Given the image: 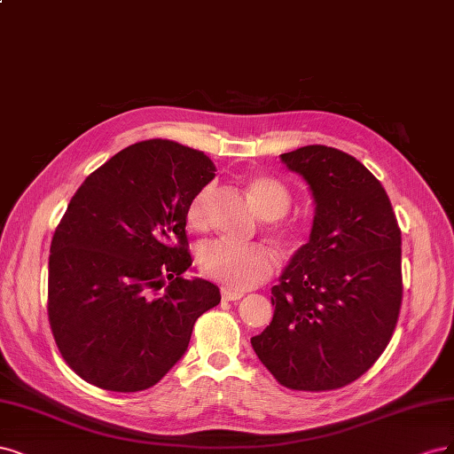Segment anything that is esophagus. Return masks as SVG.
I'll return each mask as SVG.
<instances>
[{
  "label": "esophagus",
  "instance_id": "34e87169",
  "mask_svg": "<svg viewBox=\"0 0 454 454\" xmlns=\"http://www.w3.org/2000/svg\"><path fill=\"white\" fill-rule=\"evenodd\" d=\"M243 298V294L241 292H231V290H223V300L224 301H238V300H241Z\"/></svg>",
  "mask_w": 454,
  "mask_h": 454
}]
</instances>
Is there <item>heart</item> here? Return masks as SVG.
Masks as SVG:
<instances>
[{"mask_svg":"<svg viewBox=\"0 0 454 454\" xmlns=\"http://www.w3.org/2000/svg\"><path fill=\"white\" fill-rule=\"evenodd\" d=\"M247 188L251 192L256 211L273 221L283 216L290 203V188L271 177V175H254L247 181ZM215 186L211 183L196 190L186 206V224L192 230H206L209 226V207L213 200ZM277 231L288 238L294 233V228L279 223ZM201 273L211 281L221 283L223 286L243 292L264 283L279 264V256L271 247L264 243H236L230 239H215L201 247L198 254Z\"/></svg>","mask_w":454,"mask_h":454,"instance_id":"obj_1","label":"heart"}]
</instances>
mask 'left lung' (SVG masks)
<instances>
[{"instance_id":"1","label":"left lung","mask_w":454,"mask_h":454,"mask_svg":"<svg viewBox=\"0 0 454 454\" xmlns=\"http://www.w3.org/2000/svg\"><path fill=\"white\" fill-rule=\"evenodd\" d=\"M315 198L311 238L271 288L273 320L251 340L290 390L347 387L383 355L398 325L402 231L368 168L325 145L281 154Z\"/></svg>"}]
</instances>
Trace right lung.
I'll list each match as a JSON object with an SVG mask.
<instances>
[{
  "instance_id": "obj_1",
  "label": "right lung",
  "mask_w": 454,
  "mask_h": 454,
  "mask_svg": "<svg viewBox=\"0 0 454 454\" xmlns=\"http://www.w3.org/2000/svg\"><path fill=\"white\" fill-rule=\"evenodd\" d=\"M201 151L169 139L129 145L73 194L51 243L49 325L69 368L113 392L154 387L221 303L192 266L186 206L215 177Z\"/></svg>"
}]
</instances>
